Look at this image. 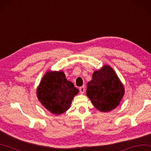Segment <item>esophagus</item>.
Returning a JSON list of instances; mask_svg holds the SVG:
<instances>
[{
  "instance_id": "esophagus-1",
  "label": "esophagus",
  "mask_w": 151,
  "mask_h": 151,
  "mask_svg": "<svg viewBox=\"0 0 151 151\" xmlns=\"http://www.w3.org/2000/svg\"><path fill=\"white\" fill-rule=\"evenodd\" d=\"M79 90H80V92L81 94H84V92H85V87L84 86H81L80 88H79Z\"/></svg>"
}]
</instances>
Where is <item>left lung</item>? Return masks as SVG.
I'll use <instances>...</instances> for the list:
<instances>
[{
	"mask_svg": "<svg viewBox=\"0 0 151 151\" xmlns=\"http://www.w3.org/2000/svg\"><path fill=\"white\" fill-rule=\"evenodd\" d=\"M124 94V87L115 71L108 65L94 71L87 84L86 95L96 108L109 111L119 105Z\"/></svg>",
	"mask_w": 151,
	"mask_h": 151,
	"instance_id": "1",
	"label": "left lung"
}]
</instances>
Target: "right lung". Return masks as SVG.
I'll list each match as a JSON object with an SVG mask.
<instances>
[{
    "instance_id": "obj_1",
    "label": "right lung",
    "mask_w": 151,
    "mask_h": 151,
    "mask_svg": "<svg viewBox=\"0 0 151 151\" xmlns=\"http://www.w3.org/2000/svg\"><path fill=\"white\" fill-rule=\"evenodd\" d=\"M78 90L68 81L62 71H49L43 76L37 88V96L41 103L52 114L59 115L70 108Z\"/></svg>"
}]
</instances>
